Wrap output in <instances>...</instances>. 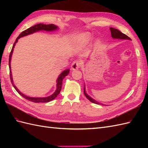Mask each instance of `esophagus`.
Returning <instances> with one entry per match:
<instances>
[{"label": "esophagus", "instance_id": "esophagus-1", "mask_svg": "<svg viewBox=\"0 0 148 148\" xmlns=\"http://www.w3.org/2000/svg\"><path fill=\"white\" fill-rule=\"evenodd\" d=\"M81 65V63L80 61H75L72 64L71 67L72 69V70H77V69H79L80 67V66Z\"/></svg>", "mask_w": 148, "mask_h": 148}]
</instances>
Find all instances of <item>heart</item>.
<instances>
[{
    "instance_id": "obj_1",
    "label": "heart",
    "mask_w": 148,
    "mask_h": 148,
    "mask_svg": "<svg viewBox=\"0 0 148 148\" xmlns=\"http://www.w3.org/2000/svg\"><path fill=\"white\" fill-rule=\"evenodd\" d=\"M91 39V36L88 33H82L77 37V42L80 45H85L90 41Z\"/></svg>"
}]
</instances>
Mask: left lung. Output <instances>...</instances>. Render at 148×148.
<instances>
[{
  "instance_id": "obj_1",
  "label": "left lung",
  "mask_w": 148,
  "mask_h": 148,
  "mask_svg": "<svg viewBox=\"0 0 148 148\" xmlns=\"http://www.w3.org/2000/svg\"><path fill=\"white\" fill-rule=\"evenodd\" d=\"M110 30H111V36L113 39H123V40H131L129 37H128L127 35L125 34H123L120 31L118 30V29H114V28L111 27L110 28ZM84 95L86 96V98L88 99L90 102H92L94 103H97V104H102L103 105V103H100L99 102H97V100H95V99H93V98H92L90 95H88L87 94L86 92V88H85V85L84 86Z\"/></svg>"
}]
</instances>
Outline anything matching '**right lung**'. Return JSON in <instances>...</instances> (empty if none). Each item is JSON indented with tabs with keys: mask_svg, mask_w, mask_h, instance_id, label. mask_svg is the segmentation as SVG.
<instances>
[{
	"mask_svg": "<svg viewBox=\"0 0 148 148\" xmlns=\"http://www.w3.org/2000/svg\"><path fill=\"white\" fill-rule=\"evenodd\" d=\"M58 29V27L55 25L54 24H49V25H45L43 23H39L37 24L36 25H34L32 27H30L29 29H28L25 30H24L23 32H22L19 36L17 37L16 39L15 42L14 43L13 46H12V48L11 49V51L10 53V55H9V72H10V79L12 83V86H14L15 90L17 91V92L20 94V95L23 97L27 100H29V101L36 102V103H40V102H48L49 101H51L53 99H55L56 97L58 96V94L62 90V81L64 78L67 76L69 73V71H70V69H66V70L63 71L62 73L59 75L57 79H56V88L55 92L53 93L52 95L48 97H31L27 96L24 95L23 93H22L20 90H19L16 86L14 85L13 83V80H12V72H11V57L12 55V52H13L14 48L16 45V44L18 42V39L21 38V37H23L24 36H27L28 35H30V34H34L35 32H38V31L40 30H44V31H47V32H52V31H55Z\"/></svg>",
	"mask_w": 148,
	"mask_h": 148,
	"instance_id": "add662e5",
	"label": "right lung"
}]
</instances>
